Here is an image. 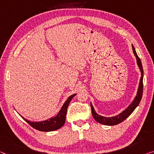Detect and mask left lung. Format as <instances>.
I'll return each instance as SVG.
<instances>
[{"instance_id": "8db88e82", "label": "left lung", "mask_w": 154, "mask_h": 154, "mask_svg": "<svg viewBox=\"0 0 154 154\" xmlns=\"http://www.w3.org/2000/svg\"><path fill=\"white\" fill-rule=\"evenodd\" d=\"M132 49H133V52L136 58V60H137V64H138V66L139 67V69L140 70L141 72V78L140 80V83H139V86H138V91H137V94L135 98L134 99V100L132 103H131V105L128 106L126 109H125L123 112L122 113H120V114H118L116 116L113 117H104L102 116L99 115L95 112V109L92 105V104L91 103V113H92V116L95 120H96L97 122H99V123L105 125H116L120 123L122 121L126 119L127 117H129L130 115L131 114V113L134 112L135 109H136L138 105L140 103V102L141 100L142 96H143V65H142L141 63V60L139 58V57L137 55L136 49H135L133 45H132Z\"/></svg>"}]
</instances>
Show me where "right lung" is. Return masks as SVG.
<instances>
[{"label":"right lung","instance_id":"add662e5","mask_svg":"<svg viewBox=\"0 0 154 154\" xmlns=\"http://www.w3.org/2000/svg\"><path fill=\"white\" fill-rule=\"evenodd\" d=\"M75 96V94L70 96L65 103L63 104V107L55 117L49 118L48 120L41 122H31L29 120L25 119L22 116H20L28 124H29L33 128L41 131H52L60 129L62 127L65 122L66 115H67V107L72 99Z\"/></svg>","mask_w":154,"mask_h":154}]
</instances>
